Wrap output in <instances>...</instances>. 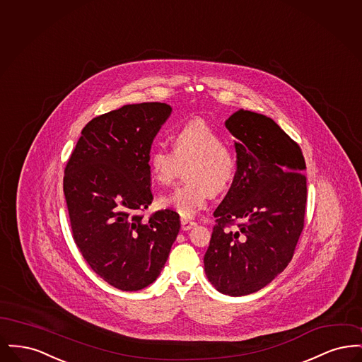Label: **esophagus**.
Instances as JSON below:
<instances>
[{
    "instance_id": "1",
    "label": "esophagus",
    "mask_w": 362,
    "mask_h": 362,
    "mask_svg": "<svg viewBox=\"0 0 362 362\" xmlns=\"http://www.w3.org/2000/svg\"><path fill=\"white\" fill-rule=\"evenodd\" d=\"M180 224H182V230H189L191 228H194L197 225V223L189 221V220H182Z\"/></svg>"
}]
</instances>
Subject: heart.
<instances>
[{"label": "heart", "mask_w": 362, "mask_h": 362, "mask_svg": "<svg viewBox=\"0 0 362 362\" xmlns=\"http://www.w3.org/2000/svg\"><path fill=\"white\" fill-rule=\"evenodd\" d=\"M173 151L156 146L148 155L152 177L160 185H170L179 164L189 163L187 183L163 195L158 204L182 218H192L206 206L211 192L224 191L235 179L236 157L223 138L207 122L199 118L180 124L171 136Z\"/></svg>", "instance_id": "obj_1"}]
</instances>
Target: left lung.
<instances>
[{
	"instance_id": "1",
	"label": "left lung",
	"mask_w": 362,
	"mask_h": 362,
	"mask_svg": "<svg viewBox=\"0 0 362 362\" xmlns=\"http://www.w3.org/2000/svg\"><path fill=\"white\" fill-rule=\"evenodd\" d=\"M225 127L236 138L233 183L214 211L216 226L204 263L223 294L258 292L292 260L304 228L305 160L272 118L239 110ZM239 221L236 231L226 226Z\"/></svg>"
}]
</instances>
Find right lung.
<instances>
[{
	"label": "right lung",
	"mask_w": 362,
	"mask_h": 362,
	"mask_svg": "<svg viewBox=\"0 0 362 362\" xmlns=\"http://www.w3.org/2000/svg\"><path fill=\"white\" fill-rule=\"evenodd\" d=\"M165 103L126 104L86 123L64 176L73 239L90 269L124 292L153 284L180 229L179 214L152 204L148 155L170 118Z\"/></svg>",
	"instance_id": "add662e5"
}]
</instances>
